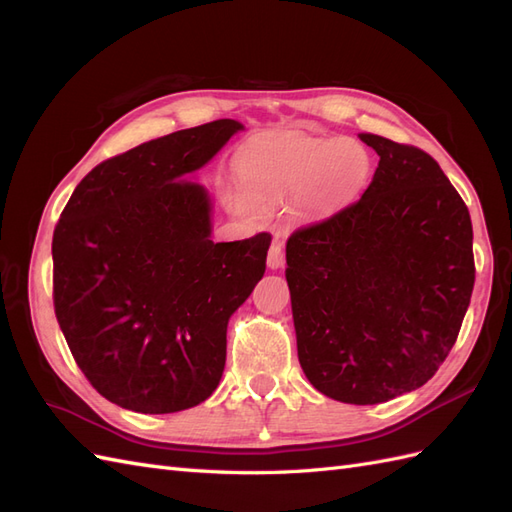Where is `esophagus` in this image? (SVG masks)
<instances>
[{"label":"esophagus","mask_w":512,"mask_h":512,"mask_svg":"<svg viewBox=\"0 0 512 512\" xmlns=\"http://www.w3.org/2000/svg\"><path fill=\"white\" fill-rule=\"evenodd\" d=\"M267 265H269V269H280L284 265V247H282V243L273 241V245L269 247Z\"/></svg>","instance_id":"obj_1"}]
</instances>
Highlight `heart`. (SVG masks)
Wrapping results in <instances>:
<instances>
[{
  "mask_svg": "<svg viewBox=\"0 0 512 512\" xmlns=\"http://www.w3.org/2000/svg\"><path fill=\"white\" fill-rule=\"evenodd\" d=\"M245 192L230 196V207L256 218L260 207L299 196L307 213H329L359 192L369 173L371 156L352 138L314 136L286 130L254 143L239 164Z\"/></svg>",
  "mask_w": 512,
  "mask_h": 512,
  "instance_id": "1",
  "label": "heart"
}]
</instances>
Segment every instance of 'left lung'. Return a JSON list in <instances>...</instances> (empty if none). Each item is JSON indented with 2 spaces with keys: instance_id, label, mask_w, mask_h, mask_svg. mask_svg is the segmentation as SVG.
Segmentation results:
<instances>
[{
  "instance_id": "8db88e82",
  "label": "left lung",
  "mask_w": 512,
  "mask_h": 512,
  "mask_svg": "<svg viewBox=\"0 0 512 512\" xmlns=\"http://www.w3.org/2000/svg\"><path fill=\"white\" fill-rule=\"evenodd\" d=\"M380 156L356 203L286 243L299 363L331 399L374 406L433 378L474 288L472 220L414 145L361 134Z\"/></svg>"
}]
</instances>
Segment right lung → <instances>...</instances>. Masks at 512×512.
<instances>
[{"label": "right lung", "instance_id": "right-lung-1", "mask_svg": "<svg viewBox=\"0 0 512 512\" xmlns=\"http://www.w3.org/2000/svg\"><path fill=\"white\" fill-rule=\"evenodd\" d=\"M243 130L218 119L100 162L53 232V305L76 365L113 404L188 410L218 389L226 327L267 269L269 232L211 241V200L185 177Z\"/></svg>", "mask_w": 512, "mask_h": 512}]
</instances>
